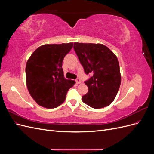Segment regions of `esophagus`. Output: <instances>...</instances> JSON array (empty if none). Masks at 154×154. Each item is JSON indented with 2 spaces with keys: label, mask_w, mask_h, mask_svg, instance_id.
Returning <instances> with one entry per match:
<instances>
[{
  "label": "esophagus",
  "mask_w": 154,
  "mask_h": 154,
  "mask_svg": "<svg viewBox=\"0 0 154 154\" xmlns=\"http://www.w3.org/2000/svg\"><path fill=\"white\" fill-rule=\"evenodd\" d=\"M76 83H78V84H80V83H81V80L80 78H77L76 80Z\"/></svg>",
  "instance_id": "esophagus-1"
}]
</instances>
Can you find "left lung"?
<instances>
[{
  "instance_id": "1",
  "label": "left lung",
  "mask_w": 154,
  "mask_h": 154,
  "mask_svg": "<svg viewBox=\"0 0 154 154\" xmlns=\"http://www.w3.org/2000/svg\"><path fill=\"white\" fill-rule=\"evenodd\" d=\"M74 49L86 74L92 76L85 82L88 88L82 96L83 103L94 109L111 104L121 84L119 65L112 51L101 44H74Z\"/></svg>"
}]
</instances>
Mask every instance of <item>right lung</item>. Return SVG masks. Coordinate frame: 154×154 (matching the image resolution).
<instances>
[{"label": "right lung", "mask_w": 154, "mask_h": 154, "mask_svg": "<svg viewBox=\"0 0 154 154\" xmlns=\"http://www.w3.org/2000/svg\"><path fill=\"white\" fill-rule=\"evenodd\" d=\"M73 43L46 44L37 48L27 60L26 83L31 97L39 105L53 109L66 100L75 82L64 78L62 62Z\"/></svg>", "instance_id": "add662e5"}]
</instances>
